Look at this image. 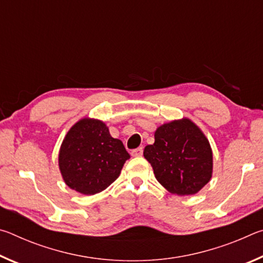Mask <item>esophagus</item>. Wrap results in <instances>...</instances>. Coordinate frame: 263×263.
Returning a JSON list of instances; mask_svg holds the SVG:
<instances>
[{
	"instance_id": "34e87169",
	"label": "esophagus",
	"mask_w": 263,
	"mask_h": 263,
	"mask_svg": "<svg viewBox=\"0 0 263 263\" xmlns=\"http://www.w3.org/2000/svg\"><path fill=\"white\" fill-rule=\"evenodd\" d=\"M132 157H141L142 155V147H138L136 149H133L131 152Z\"/></svg>"
}]
</instances>
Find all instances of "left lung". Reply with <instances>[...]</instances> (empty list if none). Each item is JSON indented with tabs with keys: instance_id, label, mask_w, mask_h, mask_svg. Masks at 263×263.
I'll return each instance as SVG.
<instances>
[{
	"instance_id": "8db88e82",
	"label": "left lung",
	"mask_w": 263,
	"mask_h": 263,
	"mask_svg": "<svg viewBox=\"0 0 263 263\" xmlns=\"http://www.w3.org/2000/svg\"><path fill=\"white\" fill-rule=\"evenodd\" d=\"M154 144L144 157L151 163L160 184L169 193L195 195L212 176V149L201 128L188 118L159 126Z\"/></svg>"
}]
</instances>
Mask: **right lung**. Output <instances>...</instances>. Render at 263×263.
Wrapping results in <instances>:
<instances>
[{"mask_svg":"<svg viewBox=\"0 0 263 263\" xmlns=\"http://www.w3.org/2000/svg\"><path fill=\"white\" fill-rule=\"evenodd\" d=\"M130 154L123 142L110 136L105 124L80 119L70 127L59 152V168L65 183L83 195L101 193L121 174Z\"/></svg>","mask_w":263,"mask_h":263,"instance_id":"right-lung-1","label":"right lung"}]
</instances>
